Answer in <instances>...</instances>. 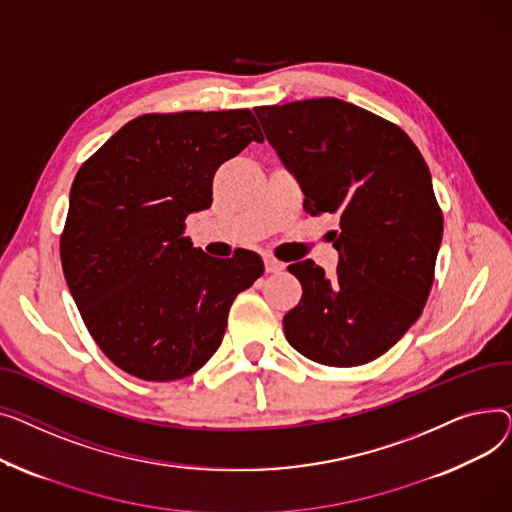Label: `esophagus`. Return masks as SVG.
Here are the masks:
<instances>
[{
    "instance_id": "34e87169",
    "label": "esophagus",
    "mask_w": 512,
    "mask_h": 512,
    "mask_svg": "<svg viewBox=\"0 0 512 512\" xmlns=\"http://www.w3.org/2000/svg\"><path fill=\"white\" fill-rule=\"evenodd\" d=\"M264 268L266 273H281V270H285V264L273 256H264Z\"/></svg>"
}]
</instances>
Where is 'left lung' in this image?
<instances>
[{
  "label": "left lung",
  "instance_id": "1",
  "mask_svg": "<svg viewBox=\"0 0 512 512\" xmlns=\"http://www.w3.org/2000/svg\"><path fill=\"white\" fill-rule=\"evenodd\" d=\"M254 111L306 213L339 217L335 277L312 260L289 264L304 293L283 318L285 337L324 366L368 364L428 302L442 242L430 169L399 126L335 97Z\"/></svg>",
  "mask_w": 512,
  "mask_h": 512
}]
</instances>
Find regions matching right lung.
Masks as SVG:
<instances>
[{
	"instance_id": "obj_1",
	"label": "right lung",
	"mask_w": 512,
	"mask_h": 512,
	"mask_svg": "<svg viewBox=\"0 0 512 512\" xmlns=\"http://www.w3.org/2000/svg\"><path fill=\"white\" fill-rule=\"evenodd\" d=\"M264 136L250 109L146 113L78 169L59 254L90 337L124 372L179 380L219 349L229 308L262 273L239 250L194 248L186 219L213 202V177Z\"/></svg>"
}]
</instances>
